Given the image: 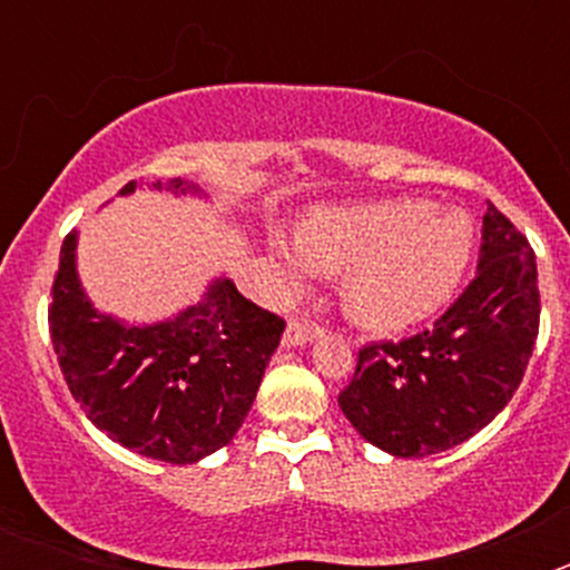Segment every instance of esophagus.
I'll use <instances>...</instances> for the list:
<instances>
[{
    "mask_svg": "<svg viewBox=\"0 0 570 570\" xmlns=\"http://www.w3.org/2000/svg\"><path fill=\"white\" fill-rule=\"evenodd\" d=\"M316 336H320V328H316V325H311V322L294 320L288 328H285V334H282V345H285V347H302V345H308V342H314Z\"/></svg>",
    "mask_w": 570,
    "mask_h": 570,
    "instance_id": "obj_1",
    "label": "esophagus"
}]
</instances>
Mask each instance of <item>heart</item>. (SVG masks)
Wrapping results in <instances>:
<instances>
[{
    "label": "heart",
    "mask_w": 570,
    "mask_h": 570,
    "mask_svg": "<svg viewBox=\"0 0 570 570\" xmlns=\"http://www.w3.org/2000/svg\"><path fill=\"white\" fill-rule=\"evenodd\" d=\"M473 248L471 219L422 199L320 208L302 219L296 245L271 236L285 288L311 271L342 276V311L374 334H400L454 296Z\"/></svg>",
    "instance_id": "b5f03b06"
}]
</instances>
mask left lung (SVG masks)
I'll list each match as a JSON object with an SVG mask.
<instances>
[{
	"label": "left lung",
	"instance_id": "obj_1",
	"mask_svg": "<svg viewBox=\"0 0 570 570\" xmlns=\"http://www.w3.org/2000/svg\"><path fill=\"white\" fill-rule=\"evenodd\" d=\"M540 331L537 256L488 203L476 276L434 322L402 342L360 351L340 394L360 436L416 460L471 440L517 394Z\"/></svg>",
	"mask_w": 570,
	"mask_h": 570
}]
</instances>
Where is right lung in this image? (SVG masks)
Returning a JSON list of instances; mask_svg holds the SVG:
<instances>
[{"label": "right lung", "instance_id": "right-lung-1", "mask_svg": "<svg viewBox=\"0 0 570 570\" xmlns=\"http://www.w3.org/2000/svg\"><path fill=\"white\" fill-rule=\"evenodd\" d=\"M128 183L119 196H130ZM154 190L205 199L185 179ZM79 230L65 236L50 342L70 394L94 425L148 460L194 465L228 445L248 416L285 322L236 291L225 274L199 302L156 322H128L90 302L77 265Z\"/></svg>", "mask_w": 570, "mask_h": 570}]
</instances>
